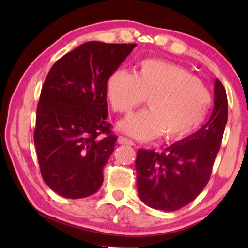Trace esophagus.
Segmentation results:
<instances>
[{
  "instance_id": "obj_1",
  "label": "esophagus",
  "mask_w": 248,
  "mask_h": 248,
  "mask_svg": "<svg viewBox=\"0 0 248 248\" xmlns=\"http://www.w3.org/2000/svg\"><path fill=\"white\" fill-rule=\"evenodd\" d=\"M118 143L119 144H127V145H134V142L132 140H130V139H128V138H125L124 136L118 137Z\"/></svg>"
}]
</instances>
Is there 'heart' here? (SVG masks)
Here are the masks:
<instances>
[{
  "label": "heart",
  "instance_id": "heart-1",
  "mask_svg": "<svg viewBox=\"0 0 248 248\" xmlns=\"http://www.w3.org/2000/svg\"><path fill=\"white\" fill-rule=\"evenodd\" d=\"M111 108L128 114L148 97L150 109L120 121L124 133L141 141L164 133L167 139L189 136L202 124L210 106V94L186 69L157 59H146L137 73L117 70L107 81Z\"/></svg>",
  "mask_w": 248,
  "mask_h": 248
}]
</instances>
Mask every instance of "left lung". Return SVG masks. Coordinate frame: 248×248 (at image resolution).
Listing matches in <instances>:
<instances>
[{"mask_svg": "<svg viewBox=\"0 0 248 248\" xmlns=\"http://www.w3.org/2000/svg\"><path fill=\"white\" fill-rule=\"evenodd\" d=\"M228 121V97L215 81V107L198 131L161 153L139 150L136 159L137 188L149 207L175 211L190 203L207 186Z\"/></svg>", "mask_w": 248, "mask_h": 248, "instance_id": "obj_1", "label": "left lung"}]
</instances>
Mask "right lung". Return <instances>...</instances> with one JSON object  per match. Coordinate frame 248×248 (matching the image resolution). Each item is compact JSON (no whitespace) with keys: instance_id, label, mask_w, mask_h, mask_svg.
<instances>
[{"instance_id":"right-lung-1","label":"right lung","mask_w":248,"mask_h":248,"mask_svg":"<svg viewBox=\"0 0 248 248\" xmlns=\"http://www.w3.org/2000/svg\"><path fill=\"white\" fill-rule=\"evenodd\" d=\"M136 44L89 41L50 69L41 89L33 134L45 183L65 198L102 186L117 136L106 121L107 81Z\"/></svg>"}]
</instances>
